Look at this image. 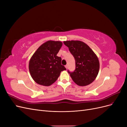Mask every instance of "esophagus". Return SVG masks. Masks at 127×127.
I'll return each mask as SVG.
<instances>
[{
    "label": "esophagus",
    "mask_w": 127,
    "mask_h": 127,
    "mask_svg": "<svg viewBox=\"0 0 127 127\" xmlns=\"http://www.w3.org/2000/svg\"><path fill=\"white\" fill-rule=\"evenodd\" d=\"M65 67H66V68L67 69V68H68V65H66V66H65Z\"/></svg>",
    "instance_id": "obj_1"
}]
</instances>
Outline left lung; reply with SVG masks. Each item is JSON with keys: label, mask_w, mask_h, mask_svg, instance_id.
<instances>
[{"label": "left lung", "mask_w": 127, "mask_h": 127, "mask_svg": "<svg viewBox=\"0 0 127 127\" xmlns=\"http://www.w3.org/2000/svg\"><path fill=\"white\" fill-rule=\"evenodd\" d=\"M74 56L76 69L74 72L68 71L77 85L85 86L91 84L96 78L99 69L97 56L87 44L78 40L64 41Z\"/></svg>", "instance_id": "left-lung-1"}]
</instances>
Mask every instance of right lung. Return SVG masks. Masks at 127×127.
<instances>
[{
  "instance_id": "obj_1",
  "label": "right lung",
  "mask_w": 127,
  "mask_h": 127,
  "mask_svg": "<svg viewBox=\"0 0 127 127\" xmlns=\"http://www.w3.org/2000/svg\"><path fill=\"white\" fill-rule=\"evenodd\" d=\"M62 45L61 41H48L41 45L31 58L29 71L37 84L50 86L58 78L60 72L66 70L61 64V58L57 56Z\"/></svg>"
}]
</instances>
